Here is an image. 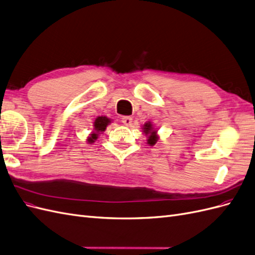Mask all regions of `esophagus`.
<instances>
[{
    "label": "esophagus",
    "mask_w": 255,
    "mask_h": 255,
    "mask_svg": "<svg viewBox=\"0 0 255 255\" xmlns=\"http://www.w3.org/2000/svg\"><path fill=\"white\" fill-rule=\"evenodd\" d=\"M132 122H133V119L130 118V117L127 116V117H123V118H122V123L125 126H127V127L132 126Z\"/></svg>",
    "instance_id": "esophagus-1"
}]
</instances>
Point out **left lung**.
<instances>
[{
    "instance_id": "left-lung-1",
    "label": "left lung",
    "mask_w": 255,
    "mask_h": 255,
    "mask_svg": "<svg viewBox=\"0 0 255 255\" xmlns=\"http://www.w3.org/2000/svg\"><path fill=\"white\" fill-rule=\"evenodd\" d=\"M142 132L147 136V143L150 146H153L159 139V135H157V130L154 128L153 125L150 121L146 122L142 127Z\"/></svg>"
}]
</instances>
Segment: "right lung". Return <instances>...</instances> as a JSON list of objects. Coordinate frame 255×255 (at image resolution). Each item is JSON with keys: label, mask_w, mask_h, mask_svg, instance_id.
Instances as JSON below:
<instances>
[{"label": "right lung", "mask_w": 255, "mask_h": 255, "mask_svg": "<svg viewBox=\"0 0 255 255\" xmlns=\"http://www.w3.org/2000/svg\"><path fill=\"white\" fill-rule=\"evenodd\" d=\"M109 123H112V119L107 118L105 116L98 117V118H96L93 122V132L88 136L87 141L89 143H93L96 139L99 138V135L106 129Z\"/></svg>", "instance_id": "add662e5"}]
</instances>
